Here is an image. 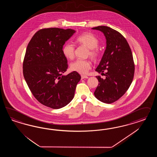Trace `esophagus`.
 Here are the masks:
<instances>
[{
    "label": "esophagus",
    "instance_id": "obj_1",
    "mask_svg": "<svg viewBox=\"0 0 157 157\" xmlns=\"http://www.w3.org/2000/svg\"><path fill=\"white\" fill-rule=\"evenodd\" d=\"M82 79H85V78H88V76L86 75H81Z\"/></svg>",
    "mask_w": 157,
    "mask_h": 157
}]
</instances>
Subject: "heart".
Returning <instances> with one entry per match:
<instances>
[{
	"instance_id": "obj_1",
	"label": "heart",
	"mask_w": 157,
	"mask_h": 157,
	"mask_svg": "<svg viewBox=\"0 0 157 157\" xmlns=\"http://www.w3.org/2000/svg\"><path fill=\"white\" fill-rule=\"evenodd\" d=\"M75 43L89 48L88 55L95 60L100 56V50L97 47L99 41L95 36L90 33H85L78 36L75 38ZM63 55L68 59H72L75 55V47L71 44H66L62 48ZM91 63L88 60L77 59L72 62L70 68L72 71L77 72L81 74H85L91 68Z\"/></svg>"
}]
</instances>
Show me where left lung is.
Segmentation results:
<instances>
[{
    "label": "left lung",
    "instance_id": "8db88e82",
    "mask_svg": "<svg viewBox=\"0 0 157 157\" xmlns=\"http://www.w3.org/2000/svg\"><path fill=\"white\" fill-rule=\"evenodd\" d=\"M103 32L106 48L95 71L104 75L105 79L96 76L98 80L95 97L106 104L117 101L128 90L133 81L135 64L131 49L123 36L117 30L105 26L92 28Z\"/></svg>",
    "mask_w": 157,
    "mask_h": 157
}]
</instances>
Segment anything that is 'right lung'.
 I'll return each mask as SVG.
<instances>
[{"instance_id": "1", "label": "right lung", "mask_w": 157, "mask_h": 157, "mask_svg": "<svg viewBox=\"0 0 157 157\" xmlns=\"http://www.w3.org/2000/svg\"><path fill=\"white\" fill-rule=\"evenodd\" d=\"M75 32L67 29H41L29 41L23 62V74L36 99L47 107L60 109L73 99L81 76L68 68L62 48Z\"/></svg>"}]
</instances>
